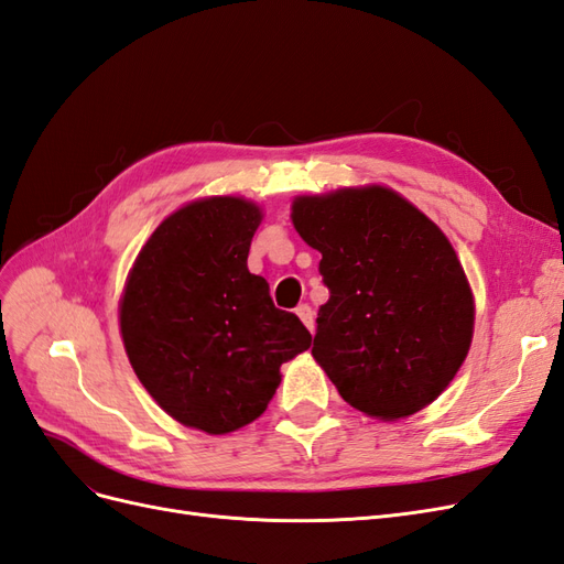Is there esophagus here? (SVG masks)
<instances>
[{"mask_svg":"<svg viewBox=\"0 0 564 564\" xmlns=\"http://www.w3.org/2000/svg\"><path fill=\"white\" fill-rule=\"evenodd\" d=\"M296 315H299V319H301L311 332L315 329V315H313V308H311L308 303H301L299 308H296Z\"/></svg>","mask_w":564,"mask_h":564,"instance_id":"obj_1","label":"esophagus"}]
</instances>
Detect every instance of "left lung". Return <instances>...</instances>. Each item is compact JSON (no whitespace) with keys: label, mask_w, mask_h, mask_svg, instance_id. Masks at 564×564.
Returning <instances> with one entry per match:
<instances>
[{"label":"left lung","mask_w":564,"mask_h":564,"mask_svg":"<svg viewBox=\"0 0 564 564\" xmlns=\"http://www.w3.org/2000/svg\"><path fill=\"white\" fill-rule=\"evenodd\" d=\"M292 220L322 253L329 301L313 357L338 395L381 421L431 404L464 365L475 322L445 232L383 185L296 197Z\"/></svg>","instance_id":"1"}]
</instances>
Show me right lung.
I'll return each mask as SVG.
<instances>
[{"label":"right lung","instance_id":"obj_1","mask_svg":"<svg viewBox=\"0 0 564 564\" xmlns=\"http://www.w3.org/2000/svg\"><path fill=\"white\" fill-rule=\"evenodd\" d=\"M261 218L242 197L185 204L150 235L119 303L135 377L169 416L209 435L259 419L280 367L311 348L303 322L247 268Z\"/></svg>","mask_w":564,"mask_h":564}]
</instances>
